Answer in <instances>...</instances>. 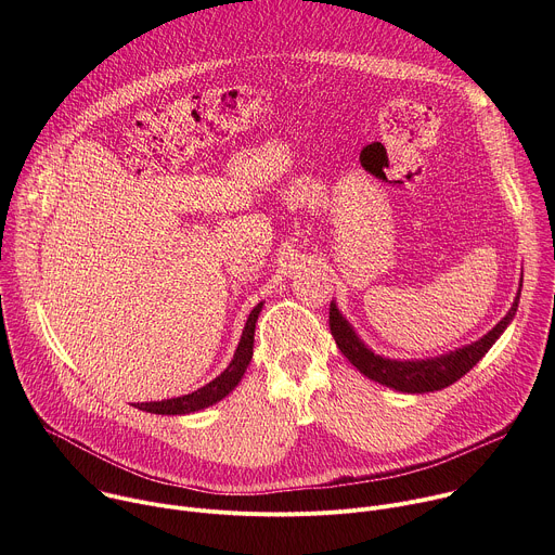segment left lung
Masks as SVG:
<instances>
[{
    "label": "left lung",
    "mask_w": 555,
    "mask_h": 555,
    "mask_svg": "<svg viewBox=\"0 0 555 555\" xmlns=\"http://www.w3.org/2000/svg\"><path fill=\"white\" fill-rule=\"evenodd\" d=\"M522 287V283H520ZM520 292L516 294L512 309L505 313V319L488 332L481 340L465 345L461 349H454L450 353L426 358V360H390L384 356L373 353L356 334V330L349 325V321L338 311V305L332 300L330 305V327L332 336L343 351V356L369 379L379 382L388 388L402 390V392H433L441 390L456 379H461L474 364H477L492 345L501 338V334L507 330V325L514 321L518 309Z\"/></svg>",
    "instance_id": "left-lung-1"
}]
</instances>
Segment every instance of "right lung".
<instances>
[{
    "label": "right lung",
    "mask_w": 555,
    "mask_h": 555,
    "mask_svg": "<svg viewBox=\"0 0 555 555\" xmlns=\"http://www.w3.org/2000/svg\"><path fill=\"white\" fill-rule=\"evenodd\" d=\"M261 309H263V302H259L250 311L242 340H240V345H236V351L221 375H217L206 386H202L189 395H182V398H171V400H163V402H142V404H135V409L153 413V415H189V413H197V411L208 409V406L217 404L219 400H223L225 395L242 382V377L253 360L255 327H257V319H259Z\"/></svg>",
    "instance_id": "right-lung-1"
}]
</instances>
